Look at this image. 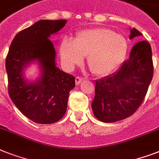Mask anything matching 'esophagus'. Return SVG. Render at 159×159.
I'll list each match as a JSON object with an SVG mask.
<instances>
[{
  "label": "esophagus",
  "instance_id": "34e87169",
  "mask_svg": "<svg viewBox=\"0 0 159 159\" xmlns=\"http://www.w3.org/2000/svg\"><path fill=\"white\" fill-rule=\"evenodd\" d=\"M83 80V78L81 77H76L75 78V82H76V85H79L81 82H82V81Z\"/></svg>",
  "mask_w": 159,
  "mask_h": 159
}]
</instances>
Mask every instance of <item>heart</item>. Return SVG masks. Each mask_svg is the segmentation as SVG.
Returning <instances> with one entry per match:
<instances>
[{"instance_id": "heart-1", "label": "heart", "mask_w": 159, "mask_h": 159, "mask_svg": "<svg viewBox=\"0 0 159 159\" xmlns=\"http://www.w3.org/2000/svg\"><path fill=\"white\" fill-rule=\"evenodd\" d=\"M126 51L124 37L106 28L82 31L73 41L64 39L60 46V56L65 66L73 68L86 56L87 66L97 76L115 71L124 60Z\"/></svg>"}]
</instances>
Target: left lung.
I'll return each instance as SVG.
<instances>
[{"label":"left lung","instance_id":"1","mask_svg":"<svg viewBox=\"0 0 159 159\" xmlns=\"http://www.w3.org/2000/svg\"><path fill=\"white\" fill-rule=\"evenodd\" d=\"M142 34L131 29L130 39ZM153 73L149 43L141 41L131 49L130 56L112 75L95 82L93 113L103 122H115L130 117L144 100Z\"/></svg>","mask_w":159,"mask_h":159}]
</instances>
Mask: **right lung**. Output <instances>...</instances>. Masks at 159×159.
Listing matches in <instances>:
<instances>
[{"mask_svg": "<svg viewBox=\"0 0 159 159\" xmlns=\"http://www.w3.org/2000/svg\"><path fill=\"white\" fill-rule=\"evenodd\" d=\"M67 20H40L19 32L6 56L8 91L15 106L24 116L40 124H50L64 117L68 94L75 87V77L55 64V49L49 37L59 32ZM37 61L41 77L28 82L25 68Z\"/></svg>", "mask_w": 159, "mask_h": 159, "instance_id": "right-lung-1", "label": "right lung"}]
</instances>
